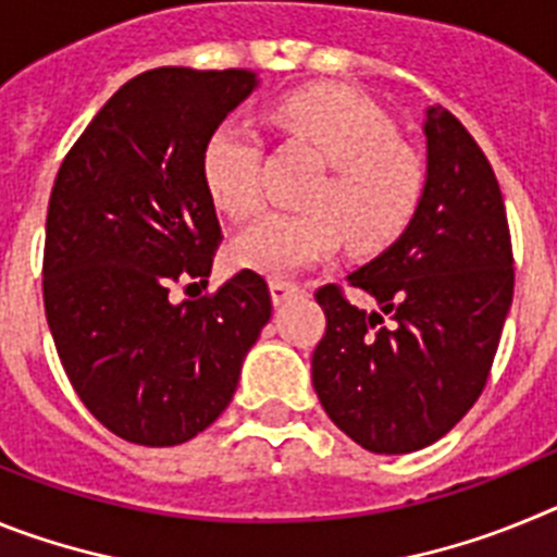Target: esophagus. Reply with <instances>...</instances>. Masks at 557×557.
<instances>
[{"label": "esophagus", "mask_w": 557, "mask_h": 557, "mask_svg": "<svg viewBox=\"0 0 557 557\" xmlns=\"http://www.w3.org/2000/svg\"><path fill=\"white\" fill-rule=\"evenodd\" d=\"M301 293V287L298 284H289V282H270V298H273L275 307H282V304H287L289 298H295V295Z\"/></svg>", "instance_id": "34e87169"}]
</instances>
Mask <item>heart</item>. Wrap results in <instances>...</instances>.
Returning <instances> with one entry per match:
<instances>
[{"label": "heart", "mask_w": 557, "mask_h": 557, "mask_svg": "<svg viewBox=\"0 0 557 557\" xmlns=\"http://www.w3.org/2000/svg\"><path fill=\"white\" fill-rule=\"evenodd\" d=\"M270 120L329 161L307 195V211H268L228 248L234 268L289 275L326 259L337 245L359 253L387 248L405 234L424 195V164L396 141L391 113L343 86H309L278 97ZM200 178L231 218L262 206V141L248 122H218L200 147Z\"/></svg>", "instance_id": "b5f03b06"}]
</instances>
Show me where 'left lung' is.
<instances>
[{
	"mask_svg": "<svg viewBox=\"0 0 557 557\" xmlns=\"http://www.w3.org/2000/svg\"><path fill=\"white\" fill-rule=\"evenodd\" d=\"M426 184L416 218L348 284L318 289L326 334L312 385L334 424L376 455L435 444L488 382L513 301V250L485 152L444 106L426 108Z\"/></svg>",
	"mask_w": 557,
	"mask_h": 557,
	"instance_id": "obj_1",
	"label": "left lung"
}]
</instances>
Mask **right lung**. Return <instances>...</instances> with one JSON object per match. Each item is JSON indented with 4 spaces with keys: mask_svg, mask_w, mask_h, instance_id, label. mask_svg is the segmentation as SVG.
Wrapping results in <instances>:
<instances>
[{
    "mask_svg": "<svg viewBox=\"0 0 557 557\" xmlns=\"http://www.w3.org/2000/svg\"><path fill=\"white\" fill-rule=\"evenodd\" d=\"M256 86L248 69H150L100 108L58 170L44 245L49 332L83 405L131 444L178 446L214 424L273 312L253 270L170 301L172 284H209L223 231L200 147Z\"/></svg>",
    "mask_w": 557,
    "mask_h": 557,
    "instance_id": "add662e5",
    "label": "right lung"
}]
</instances>
